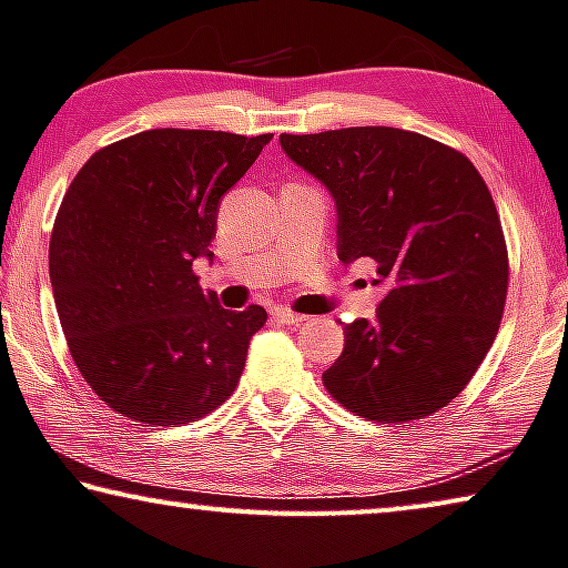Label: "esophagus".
<instances>
[{"label":"esophagus","mask_w":568,"mask_h":568,"mask_svg":"<svg viewBox=\"0 0 568 568\" xmlns=\"http://www.w3.org/2000/svg\"><path fill=\"white\" fill-rule=\"evenodd\" d=\"M273 318L277 321V324H285V326H298V324H303V321H306V316H301V313H295L291 308H283V306L273 308Z\"/></svg>","instance_id":"34e87169"}]
</instances>
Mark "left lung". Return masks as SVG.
I'll return each mask as SVG.
<instances>
[{"instance_id":"left-lung-1","label":"left lung","mask_w":568,"mask_h":568,"mask_svg":"<svg viewBox=\"0 0 568 568\" xmlns=\"http://www.w3.org/2000/svg\"><path fill=\"white\" fill-rule=\"evenodd\" d=\"M281 148L332 193L338 260H375L372 283L385 285L375 321L344 324L326 390L377 423L442 410L505 311L510 270L487 183L459 150L395 126L281 134Z\"/></svg>"}]
</instances>
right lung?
Returning a JSON list of instances; mask_svg holds the SVG:
<instances>
[{"label":"right lung","instance_id":"obj_1","mask_svg":"<svg viewBox=\"0 0 568 568\" xmlns=\"http://www.w3.org/2000/svg\"><path fill=\"white\" fill-rule=\"evenodd\" d=\"M273 134L148 130L101 148L68 185L50 236V285L68 349L109 408L178 426L240 383L267 311H226L193 260L214 257L222 196Z\"/></svg>","mask_w":568,"mask_h":568}]
</instances>
